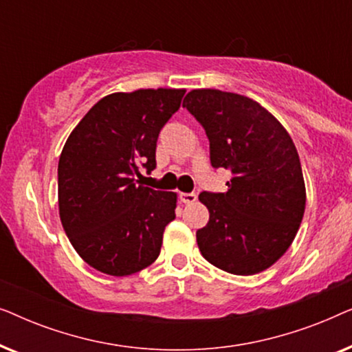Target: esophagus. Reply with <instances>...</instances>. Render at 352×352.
<instances>
[{
    "label": "esophagus",
    "mask_w": 352,
    "mask_h": 352,
    "mask_svg": "<svg viewBox=\"0 0 352 352\" xmlns=\"http://www.w3.org/2000/svg\"><path fill=\"white\" fill-rule=\"evenodd\" d=\"M179 199H181L182 204L190 205V204H194V201L197 200V195L194 194V192H189V194H181Z\"/></svg>",
    "instance_id": "obj_1"
}]
</instances>
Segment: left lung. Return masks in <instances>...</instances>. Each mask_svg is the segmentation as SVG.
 I'll list each match as a JSON object with an SVG mask.
<instances>
[{"label": "left lung", "instance_id": "1", "mask_svg": "<svg viewBox=\"0 0 352 352\" xmlns=\"http://www.w3.org/2000/svg\"><path fill=\"white\" fill-rule=\"evenodd\" d=\"M182 107L204 126L213 168L232 173L228 192H201L210 221L197 230L206 261L235 276L271 267L290 247L306 205L301 163L290 134L256 100L192 89Z\"/></svg>", "mask_w": 352, "mask_h": 352}]
</instances>
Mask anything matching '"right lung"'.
I'll return each instance as SVG.
<instances>
[{"mask_svg": "<svg viewBox=\"0 0 352 352\" xmlns=\"http://www.w3.org/2000/svg\"><path fill=\"white\" fill-rule=\"evenodd\" d=\"M186 89L113 93L94 104L70 133L59 158V214L76 253L98 271L123 277L160 254L176 218L175 192L136 176L157 166V139Z\"/></svg>", "mask_w": 352, "mask_h": 352, "instance_id": "add662e5", "label": "right lung"}]
</instances>
